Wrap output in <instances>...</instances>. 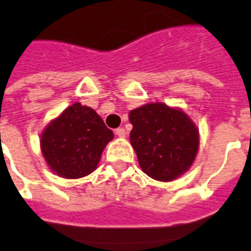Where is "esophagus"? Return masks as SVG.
Returning a JSON list of instances; mask_svg holds the SVG:
<instances>
[{"instance_id":"esophagus-1","label":"esophagus","mask_w":251,"mask_h":251,"mask_svg":"<svg viewBox=\"0 0 251 251\" xmlns=\"http://www.w3.org/2000/svg\"><path fill=\"white\" fill-rule=\"evenodd\" d=\"M115 135L118 136V137H126V131H124V128H116Z\"/></svg>"}]
</instances>
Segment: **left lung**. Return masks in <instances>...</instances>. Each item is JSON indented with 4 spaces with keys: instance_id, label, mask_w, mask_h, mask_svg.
Wrapping results in <instances>:
<instances>
[{
    "instance_id": "left-lung-1",
    "label": "left lung",
    "mask_w": 251,
    "mask_h": 251,
    "mask_svg": "<svg viewBox=\"0 0 251 251\" xmlns=\"http://www.w3.org/2000/svg\"><path fill=\"white\" fill-rule=\"evenodd\" d=\"M131 145L146 175L172 181L193 164L200 146L196 124L182 110L164 103H146L132 110Z\"/></svg>"
}]
</instances>
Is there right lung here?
<instances>
[{
	"label": "right lung",
	"mask_w": 251,
	"mask_h": 251,
	"mask_svg": "<svg viewBox=\"0 0 251 251\" xmlns=\"http://www.w3.org/2000/svg\"><path fill=\"white\" fill-rule=\"evenodd\" d=\"M113 137L101 116L76 102L46 126L40 144L51 171L66 179H79L97 168Z\"/></svg>",
	"instance_id": "right-lung-1"
}]
</instances>
